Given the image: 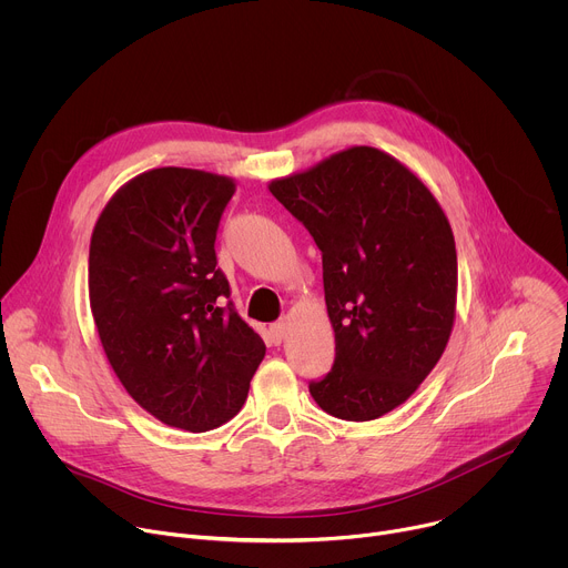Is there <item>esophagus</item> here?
Instances as JSON below:
<instances>
[{
	"instance_id": "esophagus-1",
	"label": "esophagus",
	"mask_w": 568,
	"mask_h": 568,
	"mask_svg": "<svg viewBox=\"0 0 568 568\" xmlns=\"http://www.w3.org/2000/svg\"><path fill=\"white\" fill-rule=\"evenodd\" d=\"M270 335H272V339H274L276 344H281V342L285 339V335H287V323H285V321L272 323V326H270Z\"/></svg>"
}]
</instances>
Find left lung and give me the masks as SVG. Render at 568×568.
Masks as SVG:
<instances>
[{
  "mask_svg": "<svg viewBox=\"0 0 568 568\" xmlns=\"http://www.w3.org/2000/svg\"><path fill=\"white\" fill-rule=\"evenodd\" d=\"M323 263L335 364L310 382L318 407L375 420L438 364L456 314V245L429 189L390 154L357 145L270 184Z\"/></svg>",
  "mask_w": 568,
  "mask_h": 568,
  "instance_id": "obj_1",
  "label": "left lung"
}]
</instances>
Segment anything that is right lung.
Listing matches in <instances>:
<instances>
[{"mask_svg": "<svg viewBox=\"0 0 568 568\" xmlns=\"http://www.w3.org/2000/svg\"><path fill=\"white\" fill-rule=\"evenodd\" d=\"M229 178L154 169L103 209L90 245V303L125 390L156 420L209 432L247 399L263 339L235 312L215 235Z\"/></svg>", "mask_w": 568, "mask_h": 568, "instance_id": "right-lung-1", "label": "right lung"}]
</instances>
